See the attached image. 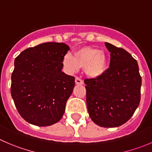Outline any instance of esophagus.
<instances>
[{"label":"esophagus","instance_id":"esophagus-1","mask_svg":"<svg viewBox=\"0 0 152 152\" xmlns=\"http://www.w3.org/2000/svg\"><path fill=\"white\" fill-rule=\"evenodd\" d=\"M75 83H76V84H83V80H82L80 77H75Z\"/></svg>","mask_w":152,"mask_h":152}]
</instances>
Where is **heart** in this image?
<instances>
[{"label": "heart", "instance_id": "b5f03b06", "mask_svg": "<svg viewBox=\"0 0 152 152\" xmlns=\"http://www.w3.org/2000/svg\"><path fill=\"white\" fill-rule=\"evenodd\" d=\"M63 63L68 73H74L82 67L92 77L101 76L107 67L104 54L99 49L92 48H83L75 50V56L70 53H66L63 57Z\"/></svg>", "mask_w": 152, "mask_h": 152}]
</instances>
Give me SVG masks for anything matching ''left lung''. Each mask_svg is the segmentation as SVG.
<instances>
[{"label": "left lung", "instance_id": "8db88e82", "mask_svg": "<svg viewBox=\"0 0 152 152\" xmlns=\"http://www.w3.org/2000/svg\"><path fill=\"white\" fill-rule=\"evenodd\" d=\"M110 67L101 76L86 78V105L91 119L104 128L118 127L134 115L140 102L142 78L137 60L122 48L105 42Z\"/></svg>", "mask_w": 152, "mask_h": 152}]
</instances>
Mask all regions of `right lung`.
I'll return each mask as SVG.
<instances>
[{
	"label": "right lung",
	"instance_id": "obj_1",
	"mask_svg": "<svg viewBox=\"0 0 152 152\" xmlns=\"http://www.w3.org/2000/svg\"><path fill=\"white\" fill-rule=\"evenodd\" d=\"M69 47L54 42L23 50L15 58L11 95L21 116L32 125L49 126L61 119L75 85L62 72Z\"/></svg>",
	"mask_w": 152,
	"mask_h": 152
}]
</instances>
